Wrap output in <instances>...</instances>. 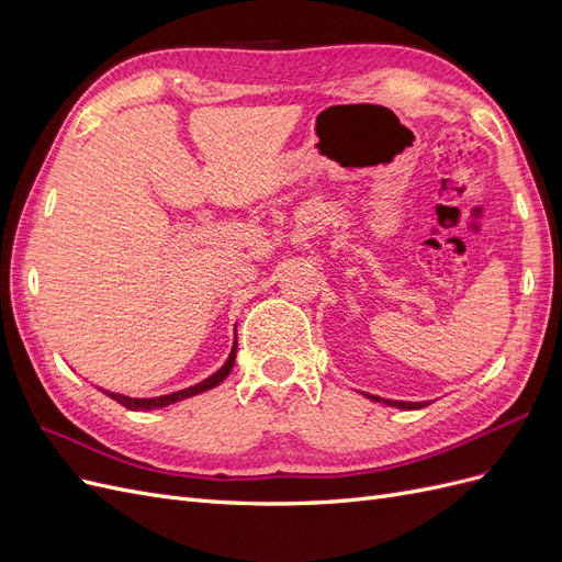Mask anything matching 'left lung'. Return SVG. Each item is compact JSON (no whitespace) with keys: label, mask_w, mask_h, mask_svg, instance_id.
Instances as JSON below:
<instances>
[{"label":"left lung","mask_w":562,"mask_h":562,"mask_svg":"<svg viewBox=\"0 0 562 562\" xmlns=\"http://www.w3.org/2000/svg\"><path fill=\"white\" fill-rule=\"evenodd\" d=\"M368 398H372V401H382V403H386V405H394V407H401V411H417V407L429 405V403H405V401H389V398H378V396H370V394H368Z\"/></svg>","instance_id":"1"}]
</instances>
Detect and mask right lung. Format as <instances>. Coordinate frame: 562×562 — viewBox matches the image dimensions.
<instances>
[{
	"label": "right lung",
	"mask_w": 562,
	"mask_h": 562,
	"mask_svg": "<svg viewBox=\"0 0 562 562\" xmlns=\"http://www.w3.org/2000/svg\"><path fill=\"white\" fill-rule=\"evenodd\" d=\"M234 359H236V342H234L229 359H227V363H225L223 368H220L217 372H213V375H211L209 380H203V382H199V384H194V386H190V389L176 391V394H166V396H157V398H128V396H122V394H112V391H105V394H108L110 398H114L116 403H122L124 407H128V411H155V407L171 405V403H178V401H182V398L196 396V394H201V391H209V389L217 386V384L223 382V380L229 375V372H232Z\"/></svg>",
	"instance_id": "1"
}]
</instances>
